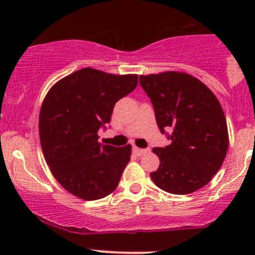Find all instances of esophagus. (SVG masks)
I'll return each instance as SVG.
<instances>
[{
  "label": "esophagus",
  "mask_w": 255,
  "mask_h": 255,
  "mask_svg": "<svg viewBox=\"0 0 255 255\" xmlns=\"http://www.w3.org/2000/svg\"><path fill=\"white\" fill-rule=\"evenodd\" d=\"M147 151L148 150H146V148H139V147H136V146H134V147H133V152L136 154V156H139V157L142 156V154H145Z\"/></svg>",
  "instance_id": "1"
}]
</instances>
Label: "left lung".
I'll return each mask as SVG.
<instances>
[{"mask_svg":"<svg viewBox=\"0 0 255 255\" xmlns=\"http://www.w3.org/2000/svg\"><path fill=\"white\" fill-rule=\"evenodd\" d=\"M153 105L158 127L171 144L154 147L160 164L150 176L171 194H189L211 181L229 145L227 120L217 97L186 73L140 75ZM165 130H170L168 134Z\"/></svg>","mask_w":255,"mask_h":255,"instance_id":"left-lung-1","label":"left lung"}]
</instances>
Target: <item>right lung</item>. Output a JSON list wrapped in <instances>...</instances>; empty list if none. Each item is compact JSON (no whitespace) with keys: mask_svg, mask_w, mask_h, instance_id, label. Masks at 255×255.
Here are the masks:
<instances>
[{"mask_svg":"<svg viewBox=\"0 0 255 255\" xmlns=\"http://www.w3.org/2000/svg\"><path fill=\"white\" fill-rule=\"evenodd\" d=\"M136 85V74L83 68L57 81L44 98L39 114L44 158L58 183L75 197L98 200L118 187L131 146L99 144L97 133L107 128L116 102Z\"/></svg>","mask_w":255,"mask_h":255,"instance_id":"right-lung-1","label":"right lung"}]
</instances>
